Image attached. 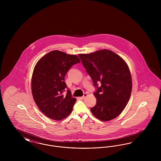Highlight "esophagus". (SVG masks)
<instances>
[{"label":"esophagus","mask_w":161,"mask_h":161,"mask_svg":"<svg viewBox=\"0 0 161 161\" xmlns=\"http://www.w3.org/2000/svg\"><path fill=\"white\" fill-rule=\"evenodd\" d=\"M87 96V94L86 93H84V94H83V96H82V97H80V99H81V100H83L85 98V97H86Z\"/></svg>","instance_id":"obj_1"}]
</instances>
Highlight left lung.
Masks as SVG:
<instances>
[{"label": "left lung", "mask_w": 161, "mask_h": 161, "mask_svg": "<svg viewBox=\"0 0 161 161\" xmlns=\"http://www.w3.org/2000/svg\"><path fill=\"white\" fill-rule=\"evenodd\" d=\"M96 91L97 103L91 108L100 120L108 121L119 115L129 100L132 82L126 63L113 51L103 49L89 54H79Z\"/></svg>", "instance_id": "left-lung-1"}]
</instances>
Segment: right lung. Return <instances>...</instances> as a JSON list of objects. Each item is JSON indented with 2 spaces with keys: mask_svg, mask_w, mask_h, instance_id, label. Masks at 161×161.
I'll return each instance as SVG.
<instances>
[{
  "mask_svg": "<svg viewBox=\"0 0 161 161\" xmlns=\"http://www.w3.org/2000/svg\"><path fill=\"white\" fill-rule=\"evenodd\" d=\"M79 63L77 55L60 51L49 52L37 63L32 77V93L38 108L48 118L60 121L71 113L77 100L72 97L64 77Z\"/></svg>",
  "mask_w": 161,
  "mask_h": 161,
  "instance_id": "obj_1",
  "label": "right lung"
}]
</instances>
